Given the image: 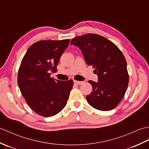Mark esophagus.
<instances>
[{
	"instance_id": "34e87169",
	"label": "esophagus",
	"mask_w": 149,
	"mask_h": 149,
	"mask_svg": "<svg viewBox=\"0 0 149 149\" xmlns=\"http://www.w3.org/2000/svg\"><path fill=\"white\" fill-rule=\"evenodd\" d=\"M74 83L75 84H76L80 85V84H83V83H84V81H75V80H74Z\"/></svg>"
}]
</instances>
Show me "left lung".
Wrapping results in <instances>:
<instances>
[{"mask_svg":"<svg viewBox=\"0 0 149 149\" xmlns=\"http://www.w3.org/2000/svg\"><path fill=\"white\" fill-rule=\"evenodd\" d=\"M70 45L81 50L85 61L92 65L98 82L89 81L93 91L86 98L88 104L100 111L111 110L118 105L129 83L127 63L116 45L96 34H87L73 38Z\"/></svg>","mask_w":149,"mask_h":149,"instance_id":"8db88e82","label":"left lung"}]
</instances>
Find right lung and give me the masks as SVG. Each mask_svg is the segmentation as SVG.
<instances>
[{"label": "right lung", "mask_w": 149, "mask_h": 149, "mask_svg": "<svg viewBox=\"0 0 149 149\" xmlns=\"http://www.w3.org/2000/svg\"><path fill=\"white\" fill-rule=\"evenodd\" d=\"M70 40H42L31 45L22 60L18 84L27 104L44 117L59 113L65 107L74 82L54 80L55 72Z\"/></svg>", "instance_id": "right-lung-1"}]
</instances>
